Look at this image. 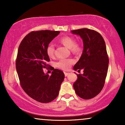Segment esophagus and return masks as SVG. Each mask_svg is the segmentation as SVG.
<instances>
[{"label": "esophagus", "instance_id": "esophagus-1", "mask_svg": "<svg viewBox=\"0 0 125 125\" xmlns=\"http://www.w3.org/2000/svg\"><path fill=\"white\" fill-rule=\"evenodd\" d=\"M69 74V73H68V72H64V74H65V76H67L68 74Z\"/></svg>", "mask_w": 125, "mask_h": 125}]
</instances>
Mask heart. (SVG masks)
Segmentation results:
<instances>
[{
	"instance_id": "1",
	"label": "heart",
	"mask_w": 125,
	"mask_h": 125,
	"mask_svg": "<svg viewBox=\"0 0 125 125\" xmlns=\"http://www.w3.org/2000/svg\"><path fill=\"white\" fill-rule=\"evenodd\" d=\"M60 44L64 46L65 47L69 49L71 53L74 55H79L82 51L81 45L78 42H75L74 38L69 36H65L58 40ZM54 46L53 44H50L46 48V53L48 56L50 58L54 57ZM74 61L72 59H62L56 63V66L59 69L62 70H68L69 69L72 65L74 64Z\"/></svg>"
}]
</instances>
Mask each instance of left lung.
<instances>
[{
    "mask_svg": "<svg viewBox=\"0 0 125 125\" xmlns=\"http://www.w3.org/2000/svg\"><path fill=\"white\" fill-rule=\"evenodd\" d=\"M72 33L83 39L82 55L73 69L83 74H77V80L73 83L77 95L89 100L94 97L104 86L109 66V58L103 37L98 32L88 28L71 31Z\"/></svg>",
    "mask_w": 125,
    "mask_h": 125,
    "instance_id": "1",
    "label": "left lung"
}]
</instances>
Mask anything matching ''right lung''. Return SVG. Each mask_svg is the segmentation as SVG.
Returning <instances> with one entry per match:
<instances>
[{
  "instance_id": "obj_1",
  "label": "right lung",
  "mask_w": 125,
  "mask_h": 125,
  "mask_svg": "<svg viewBox=\"0 0 125 125\" xmlns=\"http://www.w3.org/2000/svg\"><path fill=\"white\" fill-rule=\"evenodd\" d=\"M60 31H32L25 36L19 47L16 69L21 85L30 97L42 103H48L58 96L65 75L52 67V74L44 73L50 59L46 48Z\"/></svg>"
}]
</instances>
